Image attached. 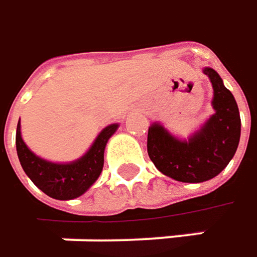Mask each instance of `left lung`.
<instances>
[{
  "mask_svg": "<svg viewBox=\"0 0 257 257\" xmlns=\"http://www.w3.org/2000/svg\"><path fill=\"white\" fill-rule=\"evenodd\" d=\"M204 75L213 85L215 114L188 141H179L163 126L149 128L147 152L154 166L166 176L181 182H203L226 168L240 143L241 120L234 95L210 67Z\"/></svg>",
  "mask_w": 257,
  "mask_h": 257,
  "instance_id": "8db88e82",
  "label": "left lung"
}]
</instances>
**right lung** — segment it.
<instances>
[{
  "mask_svg": "<svg viewBox=\"0 0 257 257\" xmlns=\"http://www.w3.org/2000/svg\"><path fill=\"white\" fill-rule=\"evenodd\" d=\"M117 125L104 128L83 157L73 163L57 165L39 159L31 152L20 137V122L16 132V149L26 175L47 196L57 200H70L82 196L100 176L104 165V149Z\"/></svg>",
  "mask_w": 257,
  "mask_h": 257,
  "instance_id": "right-lung-1",
  "label": "right lung"
}]
</instances>
